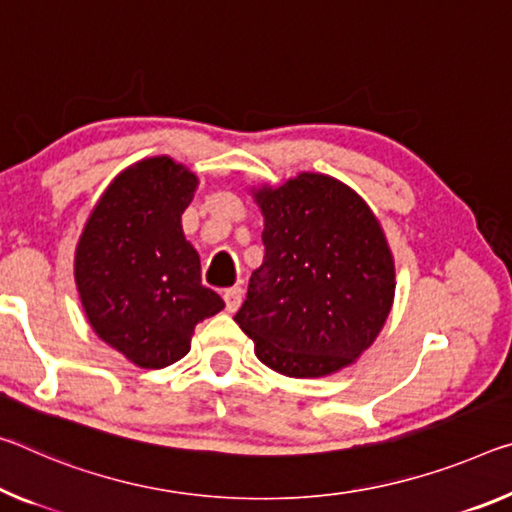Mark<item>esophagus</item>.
I'll use <instances>...</instances> for the list:
<instances>
[{
  "label": "esophagus",
  "instance_id": "34e87169",
  "mask_svg": "<svg viewBox=\"0 0 512 512\" xmlns=\"http://www.w3.org/2000/svg\"><path fill=\"white\" fill-rule=\"evenodd\" d=\"M223 298H225V307L227 312H234L237 307L241 305V298H243V289L241 287H230L223 291Z\"/></svg>",
  "mask_w": 512,
  "mask_h": 512
}]
</instances>
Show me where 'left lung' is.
<instances>
[{"instance_id": "8db88e82", "label": "left lung", "mask_w": 512, "mask_h": 512, "mask_svg": "<svg viewBox=\"0 0 512 512\" xmlns=\"http://www.w3.org/2000/svg\"><path fill=\"white\" fill-rule=\"evenodd\" d=\"M264 262L234 321L266 367L291 378L339 371L373 344L394 300V262L364 200L303 173L257 191Z\"/></svg>"}]
</instances>
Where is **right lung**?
<instances>
[{
	"mask_svg": "<svg viewBox=\"0 0 512 512\" xmlns=\"http://www.w3.org/2000/svg\"><path fill=\"white\" fill-rule=\"evenodd\" d=\"M196 186L173 159L141 161L116 177L79 239L75 280L88 321L143 369L182 360L198 323L225 307L202 285L200 257L182 232Z\"/></svg>",
	"mask_w": 512,
	"mask_h": 512,
	"instance_id": "add662e5",
	"label": "right lung"
}]
</instances>
